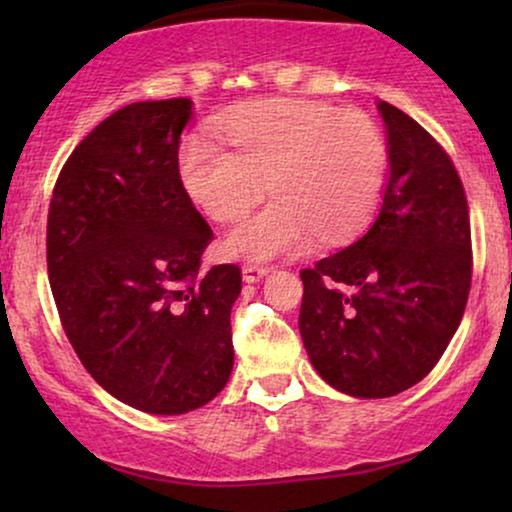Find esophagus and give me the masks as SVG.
<instances>
[{
    "instance_id": "1",
    "label": "esophagus",
    "mask_w": 512,
    "mask_h": 512,
    "mask_svg": "<svg viewBox=\"0 0 512 512\" xmlns=\"http://www.w3.org/2000/svg\"><path fill=\"white\" fill-rule=\"evenodd\" d=\"M265 275H268V268H261V265H244L242 268V279L247 284L261 282Z\"/></svg>"
}]
</instances>
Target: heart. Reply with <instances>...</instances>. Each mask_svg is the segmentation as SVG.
I'll return each instance as SVG.
<instances>
[{
    "label": "heart",
    "mask_w": 512,
    "mask_h": 512,
    "mask_svg": "<svg viewBox=\"0 0 512 512\" xmlns=\"http://www.w3.org/2000/svg\"><path fill=\"white\" fill-rule=\"evenodd\" d=\"M233 153L188 139L179 177L188 198L212 221L230 223L263 198L275 200L226 237L230 256L251 263L291 258L314 233L342 240L359 230L380 200L387 142L363 111L310 100H261L216 123Z\"/></svg>",
    "instance_id": "1"
}]
</instances>
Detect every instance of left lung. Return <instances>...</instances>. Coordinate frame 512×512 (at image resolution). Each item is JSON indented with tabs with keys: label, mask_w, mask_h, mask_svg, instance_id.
I'll use <instances>...</instances> for the list:
<instances>
[{
	"label": "left lung",
	"mask_w": 512,
	"mask_h": 512,
	"mask_svg": "<svg viewBox=\"0 0 512 512\" xmlns=\"http://www.w3.org/2000/svg\"><path fill=\"white\" fill-rule=\"evenodd\" d=\"M377 109L389 146L377 216L349 247L300 272L307 356L321 380L356 398L396 396L424 380L471 291V221L450 156L401 109Z\"/></svg>",
	"instance_id": "1"
}]
</instances>
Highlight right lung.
I'll return each instance as SVG.
<instances>
[{
	"label": "right lung",
	"mask_w": 512,
	"mask_h": 512,
	"mask_svg": "<svg viewBox=\"0 0 512 512\" xmlns=\"http://www.w3.org/2000/svg\"><path fill=\"white\" fill-rule=\"evenodd\" d=\"M186 97L135 102L102 121L62 167L46 261L74 352L104 391L151 415L212 401L233 370L237 265L202 272L212 228L179 177Z\"/></svg>",
	"instance_id": "add662e5"
}]
</instances>
